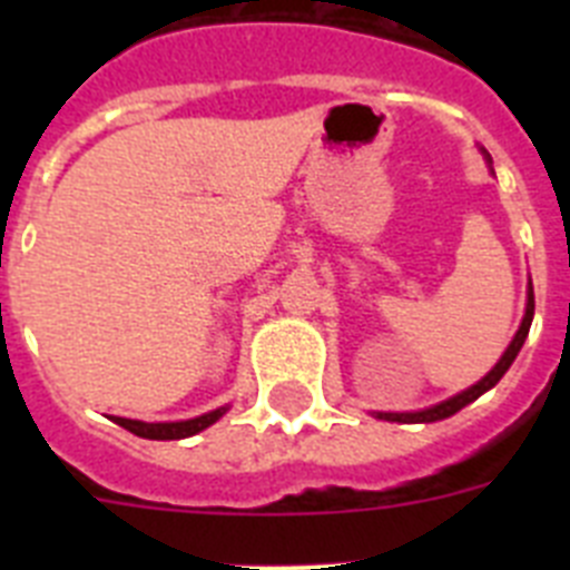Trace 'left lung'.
I'll use <instances>...</instances> for the list:
<instances>
[{
    "label": "left lung",
    "mask_w": 570,
    "mask_h": 570,
    "mask_svg": "<svg viewBox=\"0 0 570 570\" xmlns=\"http://www.w3.org/2000/svg\"><path fill=\"white\" fill-rule=\"evenodd\" d=\"M531 320H533V288L528 285V305H525V316H522L520 331H517L513 342L508 345L505 354H502V360L491 367V374L482 376L476 385L468 387V391H462V394L451 396V400L440 402V405H434V407H428V411H416V414H376V416H380V420H387V422H436V420H445V416H454L460 407H465L468 402H473L476 396L485 394L488 387H493L497 382L502 380V376H505V371L511 367V362L517 360V354H520V347H522V342H525L528 331H531Z\"/></svg>",
    "instance_id": "1"
}]
</instances>
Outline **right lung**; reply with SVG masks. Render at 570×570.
I'll return each mask as SVG.
<instances>
[{
	"label": "right lung",
	"mask_w": 570,
	"mask_h": 570,
	"mask_svg": "<svg viewBox=\"0 0 570 570\" xmlns=\"http://www.w3.org/2000/svg\"><path fill=\"white\" fill-rule=\"evenodd\" d=\"M228 407H216L210 414L196 416V420L185 422H139V420H122V416H114L116 425H122L130 434L142 436V440H185V436H194L199 431H205L208 425H214L219 416L225 414Z\"/></svg>",
	"instance_id": "1"
}]
</instances>
